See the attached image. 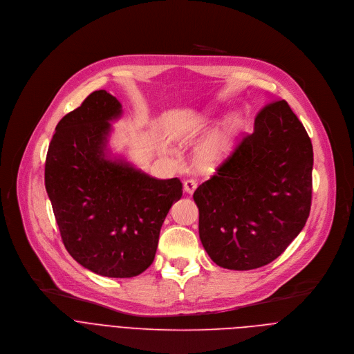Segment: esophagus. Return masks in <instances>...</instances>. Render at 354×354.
Masks as SVG:
<instances>
[{
    "label": "esophagus",
    "mask_w": 354,
    "mask_h": 354,
    "mask_svg": "<svg viewBox=\"0 0 354 354\" xmlns=\"http://www.w3.org/2000/svg\"><path fill=\"white\" fill-rule=\"evenodd\" d=\"M196 187H197V182L193 180V179L185 180V183H183V190H185L186 193H189V194H192V193L196 190Z\"/></svg>",
    "instance_id": "obj_1"
}]
</instances>
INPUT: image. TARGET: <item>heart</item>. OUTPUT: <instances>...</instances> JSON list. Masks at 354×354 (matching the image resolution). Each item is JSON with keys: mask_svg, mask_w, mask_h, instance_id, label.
<instances>
[{"mask_svg": "<svg viewBox=\"0 0 354 354\" xmlns=\"http://www.w3.org/2000/svg\"><path fill=\"white\" fill-rule=\"evenodd\" d=\"M239 126H241V122L238 118L228 119L218 131H216L209 140H206L203 145L198 148L197 162L201 167H212L217 164L221 158H224L230 151V148L232 147V142L239 130Z\"/></svg>", "mask_w": 354, "mask_h": 354, "instance_id": "b5f03b06", "label": "heart"}]
</instances>
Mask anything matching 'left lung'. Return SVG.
<instances>
[{
	"label": "left lung",
	"mask_w": 354,
	"mask_h": 354,
	"mask_svg": "<svg viewBox=\"0 0 354 354\" xmlns=\"http://www.w3.org/2000/svg\"><path fill=\"white\" fill-rule=\"evenodd\" d=\"M313 165L311 140L288 104L266 105L254 133L193 194L200 241L212 261L250 270L279 258L310 216Z\"/></svg>",
	"instance_id": "obj_1"
}]
</instances>
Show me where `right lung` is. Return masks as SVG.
I'll use <instances>...</instances> for the list:
<instances>
[{
    "label": "right lung",
    "instance_id": "obj_1",
    "mask_svg": "<svg viewBox=\"0 0 354 354\" xmlns=\"http://www.w3.org/2000/svg\"><path fill=\"white\" fill-rule=\"evenodd\" d=\"M120 116V102L105 89L88 95L56 126L44 185L68 254L96 274L124 279L153 263L182 182L156 179L111 158V122Z\"/></svg>",
    "mask_w": 354,
    "mask_h": 354
}]
</instances>
